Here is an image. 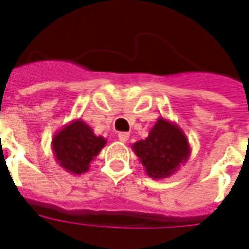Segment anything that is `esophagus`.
<instances>
[{
	"mask_svg": "<svg viewBox=\"0 0 249 249\" xmlns=\"http://www.w3.org/2000/svg\"><path fill=\"white\" fill-rule=\"evenodd\" d=\"M117 137H119V140L121 142H126V141L129 140V133H126V132H120V133L117 134Z\"/></svg>",
	"mask_w": 249,
	"mask_h": 249,
	"instance_id": "34e87169",
	"label": "esophagus"
}]
</instances>
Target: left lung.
Instances as JSON below:
<instances>
[{"instance_id":"1","label":"left lung","mask_w":249,"mask_h":249,"mask_svg":"<svg viewBox=\"0 0 249 249\" xmlns=\"http://www.w3.org/2000/svg\"><path fill=\"white\" fill-rule=\"evenodd\" d=\"M143 169L153 179L174 174L190 157V143L185 132L165 117H158L145 140L132 145Z\"/></svg>"}]
</instances>
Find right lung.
<instances>
[{"mask_svg": "<svg viewBox=\"0 0 249 249\" xmlns=\"http://www.w3.org/2000/svg\"><path fill=\"white\" fill-rule=\"evenodd\" d=\"M107 139L96 136L89 125L83 120H72L64 125L51 140V149L59 166L70 174H83L89 170L91 162L101 149Z\"/></svg>", "mask_w": 249, "mask_h": 249, "instance_id": "1", "label": "right lung"}]
</instances>
